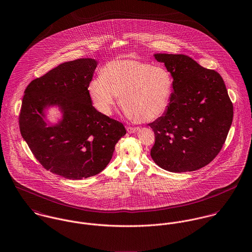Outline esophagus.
<instances>
[{
	"mask_svg": "<svg viewBox=\"0 0 252 252\" xmlns=\"http://www.w3.org/2000/svg\"><path fill=\"white\" fill-rule=\"evenodd\" d=\"M126 129H127V131H128L129 133H135V132L139 131L140 127H138V126H135V127H133V126H127Z\"/></svg>",
	"mask_w": 252,
	"mask_h": 252,
	"instance_id": "34e87169",
	"label": "esophagus"
}]
</instances>
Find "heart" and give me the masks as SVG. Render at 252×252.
I'll use <instances>...</instances> for the list:
<instances>
[{
	"mask_svg": "<svg viewBox=\"0 0 252 252\" xmlns=\"http://www.w3.org/2000/svg\"><path fill=\"white\" fill-rule=\"evenodd\" d=\"M88 90L99 112L110 115L117 96H121L128 119L150 122L167 110L173 78L162 66L135 59H118L103 66L101 76L94 79Z\"/></svg>",
	"mask_w": 252,
	"mask_h": 252,
	"instance_id": "1",
	"label": "heart"
}]
</instances>
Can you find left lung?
<instances>
[{
    "mask_svg": "<svg viewBox=\"0 0 252 252\" xmlns=\"http://www.w3.org/2000/svg\"><path fill=\"white\" fill-rule=\"evenodd\" d=\"M173 77L165 114L149 126L155 132L151 157L170 172L195 171L222 149L233 121V103L219 72L190 57L156 54Z\"/></svg>",
    "mask_w": 252,
    "mask_h": 252,
    "instance_id": "8db88e82",
    "label": "left lung"
}]
</instances>
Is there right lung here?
I'll list each match as a JSON object with an SVG mask.
<instances>
[{
    "label": "right lung",
    "instance_id": "1",
    "mask_svg": "<svg viewBox=\"0 0 252 252\" xmlns=\"http://www.w3.org/2000/svg\"><path fill=\"white\" fill-rule=\"evenodd\" d=\"M95 67L94 59L63 63L33 79L22 99L19 127L32 155L42 167L70 180L100 173L126 133L121 122L92 104L88 88ZM55 104L61 107L63 120L47 126L43 109Z\"/></svg>",
    "mask_w": 252,
    "mask_h": 252
}]
</instances>
